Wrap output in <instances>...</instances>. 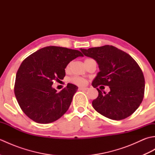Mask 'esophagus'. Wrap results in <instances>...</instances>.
<instances>
[{"label": "esophagus", "instance_id": "obj_1", "mask_svg": "<svg viewBox=\"0 0 155 155\" xmlns=\"http://www.w3.org/2000/svg\"><path fill=\"white\" fill-rule=\"evenodd\" d=\"M88 89L87 87H79L78 88V90L79 91H87Z\"/></svg>", "mask_w": 155, "mask_h": 155}]
</instances>
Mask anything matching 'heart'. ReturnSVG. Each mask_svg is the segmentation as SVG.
I'll list each match as a JSON object with an SVG mask.
<instances>
[{
	"label": "heart",
	"instance_id": "heart-1",
	"mask_svg": "<svg viewBox=\"0 0 155 155\" xmlns=\"http://www.w3.org/2000/svg\"><path fill=\"white\" fill-rule=\"evenodd\" d=\"M87 60H88V59H87ZM70 67H71V63H69L67 66V67H66V71H69V69H70ZM70 81L74 84L78 85V86H84V85L87 84V81L85 80L84 78L79 77H72L70 79Z\"/></svg>",
	"mask_w": 155,
	"mask_h": 155
}]
</instances>
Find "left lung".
Returning <instances> with one entry per match:
<instances>
[{"mask_svg": "<svg viewBox=\"0 0 155 155\" xmlns=\"http://www.w3.org/2000/svg\"><path fill=\"white\" fill-rule=\"evenodd\" d=\"M81 51L98 65L99 72L92 83L93 87L110 88L108 93L97 88L98 96L92 103L93 108L112 120L130 116L144 97V78L139 64L129 54L111 45Z\"/></svg>", "mask_w": 155, "mask_h": 155, "instance_id": "obj_1", "label": "left lung"}]
</instances>
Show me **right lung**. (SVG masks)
I'll use <instances>...</instances> for the list:
<instances>
[{"mask_svg": "<svg viewBox=\"0 0 155 155\" xmlns=\"http://www.w3.org/2000/svg\"><path fill=\"white\" fill-rule=\"evenodd\" d=\"M81 52L49 46L22 61L16 72L15 94L25 114L36 123L47 124L60 118L68 109L78 87L68 83L59 93L52 87L62 80L68 64Z\"/></svg>", "mask_w": 155, "mask_h": 155, "instance_id": "add662e5", "label": "right lung"}]
</instances>
